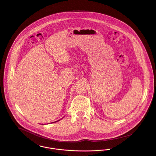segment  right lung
I'll return each instance as SVG.
<instances>
[{
	"label": "right lung",
	"instance_id": "right-lung-1",
	"mask_svg": "<svg viewBox=\"0 0 156 156\" xmlns=\"http://www.w3.org/2000/svg\"><path fill=\"white\" fill-rule=\"evenodd\" d=\"M60 121V120H58V121H55L54 122H58V121Z\"/></svg>",
	"mask_w": 156,
	"mask_h": 156
}]
</instances>
